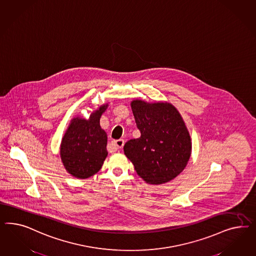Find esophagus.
I'll return each instance as SVG.
<instances>
[{
    "mask_svg": "<svg viewBox=\"0 0 256 256\" xmlns=\"http://www.w3.org/2000/svg\"><path fill=\"white\" fill-rule=\"evenodd\" d=\"M124 140L123 139L116 140H114L112 142V146L114 149H120V148H123L124 146Z\"/></svg>",
    "mask_w": 256,
    "mask_h": 256,
    "instance_id": "34e87169",
    "label": "esophagus"
}]
</instances>
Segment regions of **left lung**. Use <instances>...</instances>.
Here are the masks:
<instances>
[{"label":"left lung","instance_id":"left-lung-1","mask_svg":"<svg viewBox=\"0 0 256 256\" xmlns=\"http://www.w3.org/2000/svg\"><path fill=\"white\" fill-rule=\"evenodd\" d=\"M132 108L140 137L124 144V155L146 183L169 182L184 170L192 153L182 117L170 103L133 100Z\"/></svg>","mask_w":256,"mask_h":256}]
</instances>
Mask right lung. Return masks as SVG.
Returning <instances> with one entry per match:
<instances>
[{
    "instance_id": "obj_1",
    "label": "right lung",
    "mask_w": 256,
    "mask_h": 256,
    "mask_svg": "<svg viewBox=\"0 0 256 256\" xmlns=\"http://www.w3.org/2000/svg\"><path fill=\"white\" fill-rule=\"evenodd\" d=\"M107 106H101L89 120L74 118L62 137L60 154L64 166L77 178H88L98 172L108 155L107 134L100 124Z\"/></svg>"
}]
</instances>
